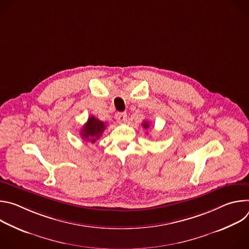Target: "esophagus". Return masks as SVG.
<instances>
[{"instance_id": "34e87169", "label": "esophagus", "mask_w": 249, "mask_h": 249, "mask_svg": "<svg viewBox=\"0 0 249 249\" xmlns=\"http://www.w3.org/2000/svg\"><path fill=\"white\" fill-rule=\"evenodd\" d=\"M115 118L119 123H124L127 119V114L125 112H117L115 114Z\"/></svg>"}]
</instances>
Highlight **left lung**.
<instances>
[{"label": "left lung", "instance_id": "1", "mask_svg": "<svg viewBox=\"0 0 249 249\" xmlns=\"http://www.w3.org/2000/svg\"><path fill=\"white\" fill-rule=\"evenodd\" d=\"M142 125H143V128H144V129H148V128L150 127V124H149V122H147V121H145Z\"/></svg>", "mask_w": 249, "mask_h": 249}]
</instances>
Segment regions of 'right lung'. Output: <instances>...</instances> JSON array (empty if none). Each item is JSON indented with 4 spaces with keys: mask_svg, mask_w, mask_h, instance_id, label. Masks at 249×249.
I'll return each mask as SVG.
<instances>
[{
    "mask_svg": "<svg viewBox=\"0 0 249 249\" xmlns=\"http://www.w3.org/2000/svg\"><path fill=\"white\" fill-rule=\"evenodd\" d=\"M105 128L106 126L104 122L98 120L94 116H90L89 117L87 123L83 126L81 136L85 141L90 142L92 144L95 143V141L99 139Z\"/></svg>",
    "mask_w": 249,
    "mask_h": 249,
    "instance_id": "1",
    "label": "right lung"
}]
</instances>
